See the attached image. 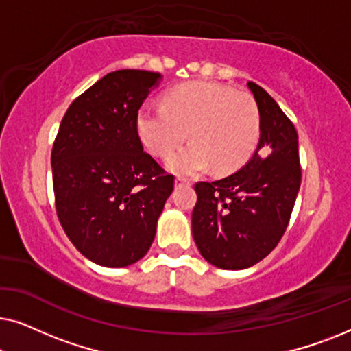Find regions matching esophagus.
I'll list each match as a JSON object with an SVG mask.
<instances>
[{
    "instance_id": "1",
    "label": "esophagus",
    "mask_w": 351,
    "mask_h": 351,
    "mask_svg": "<svg viewBox=\"0 0 351 351\" xmlns=\"http://www.w3.org/2000/svg\"><path fill=\"white\" fill-rule=\"evenodd\" d=\"M184 184H190V180L186 179V177L177 176V177H176V185H184Z\"/></svg>"
}]
</instances>
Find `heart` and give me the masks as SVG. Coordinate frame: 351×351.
<instances>
[{"label":"heart","instance_id":"1","mask_svg":"<svg viewBox=\"0 0 351 351\" xmlns=\"http://www.w3.org/2000/svg\"><path fill=\"white\" fill-rule=\"evenodd\" d=\"M143 145L166 156L177 174H196L210 165L217 174H232L252 156L261 138V110L251 94L219 83H185L171 89L165 105L143 107L137 114Z\"/></svg>","mask_w":351,"mask_h":351}]
</instances>
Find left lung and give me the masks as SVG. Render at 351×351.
Returning <instances> with one entry per match:
<instances>
[{"mask_svg": "<svg viewBox=\"0 0 351 351\" xmlns=\"http://www.w3.org/2000/svg\"><path fill=\"white\" fill-rule=\"evenodd\" d=\"M261 110V141L243 169L196 182L191 232L201 256L223 270H243L267 257L285 234L300 189L294 124L270 94L249 81Z\"/></svg>", "mask_w": 351, "mask_h": 351, "instance_id": "obj_1", "label": "left lung"}]
</instances>
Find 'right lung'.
I'll return each instance as SVG.
<instances>
[{
  "mask_svg": "<svg viewBox=\"0 0 351 351\" xmlns=\"http://www.w3.org/2000/svg\"><path fill=\"white\" fill-rule=\"evenodd\" d=\"M160 73L117 70L78 95L52 145L56 210L73 246L102 267L121 268L145 256L174 190L143 152L138 108Z\"/></svg>",
  "mask_w": 351,
  "mask_h": 351,
  "instance_id": "obj_1",
  "label": "right lung"
}]
</instances>
